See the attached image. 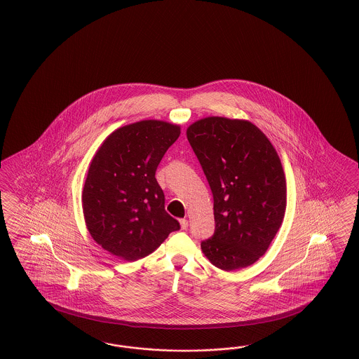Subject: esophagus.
Instances as JSON below:
<instances>
[{
	"label": "esophagus",
	"mask_w": 359,
	"mask_h": 359,
	"mask_svg": "<svg viewBox=\"0 0 359 359\" xmlns=\"http://www.w3.org/2000/svg\"><path fill=\"white\" fill-rule=\"evenodd\" d=\"M179 222H180V227H182V230H187V229H188V221H187L185 218L180 219Z\"/></svg>",
	"instance_id": "34e87169"
}]
</instances>
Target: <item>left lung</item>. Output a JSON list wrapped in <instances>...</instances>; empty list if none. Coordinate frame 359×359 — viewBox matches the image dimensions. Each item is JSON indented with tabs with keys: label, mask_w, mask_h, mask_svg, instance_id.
Listing matches in <instances>:
<instances>
[{
	"label": "left lung",
	"mask_w": 359,
	"mask_h": 359,
	"mask_svg": "<svg viewBox=\"0 0 359 359\" xmlns=\"http://www.w3.org/2000/svg\"><path fill=\"white\" fill-rule=\"evenodd\" d=\"M187 138L210 185L213 236L201 250L231 271L266 252L286 210V179L268 137L247 120L210 116L188 126Z\"/></svg>",
	"instance_id": "obj_1"
}]
</instances>
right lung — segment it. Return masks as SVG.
<instances>
[{
    "label": "right lung",
    "mask_w": 359,
    "mask_h": 359,
    "mask_svg": "<svg viewBox=\"0 0 359 359\" xmlns=\"http://www.w3.org/2000/svg\"><path fill=\"white\" fill-rule=\"evenodd\" d=\"M180 126L142 120L107 137L91 161L82 194L88 233L112 255L128 262L155 251L180 229L165 210L155 171Z\"/></svg>",
    "instance_id": "right-lung-1"
}]
</instances>
